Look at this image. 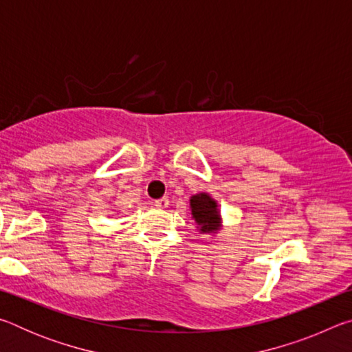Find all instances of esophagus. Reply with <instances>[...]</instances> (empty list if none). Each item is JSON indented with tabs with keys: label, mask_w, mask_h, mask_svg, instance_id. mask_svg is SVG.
Here are the masks:
<instances>
[{
	"label": "esophagus",
	"mask_w": 352,
	"mask_h": 352,
	"mask_svg": "<svg viewBox=\"0 0 352 352\" xmlns=\"http://www.w3.org/2000/svg\"><path fill=\"white\" fill-rule=\"evenodd\" d=\"M155 206L162 208V210H164V208L169 206V199H168V197H163V199L157 200V201H155Z\"/></svg>",
	"instance_id": "1"
}]
</instances>
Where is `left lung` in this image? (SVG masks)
I'll list each match as a JSON object with an SVG mask.
<instances>
[{"label":"left lung","instance_id":"8db88e82","mask_svg":"<svg viewBox=\"0 0 352 352\" xmlns=\"http://www.w3.org/2000/svg\"><path fill=\"white\" fill-rule=\"evenodd\" d=\"M190 210L195 222L200 225V231L211 233L219 230L217 204L208 194H197L190 199Z\"/></svg>","mask_w":352,"mask_h":352}]
</instances>
